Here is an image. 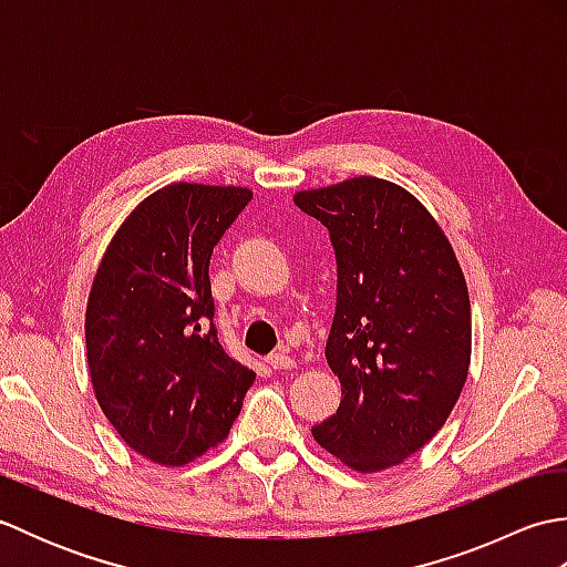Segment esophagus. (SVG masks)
<instances>
[{
  "label": "esophagus",
  "instance_id": "1",
  "mask_svg": "<svg viewBox=\"0 0 567 567\" xmlns=\"http://www.w3.org/2000/svg\"><path fill=\"white\" fill-rule=\"evenodd\" d=\"M265 363H268L272 370H287V368H295V360L290 358V353L280 348V351H272L268 358H265Z\"/></svg>",
  "mask_w": 567,
  "mask_h": 567
}]
</instances>
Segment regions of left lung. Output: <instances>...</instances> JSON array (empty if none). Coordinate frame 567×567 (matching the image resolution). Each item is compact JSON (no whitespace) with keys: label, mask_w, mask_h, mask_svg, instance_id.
Returning a JSON list of instances; mask_svg holds the SVG:
<instances>
[{"label":"left lung","mask_w":567,"mask_h":567,"mask_svg":"<svg viewBox=\"0 0 567 567\" xmlns=\"http://www.w3.org/2000/svg\"><path fill=\"white\" fill-rule=\"evenodd\" d=\"M339 268L327 363L341 404L311 429L358 473L402 463L445 424L470 365V297L441 226L380 177L297 192Z\"/></svg>","instance_id":"8db88e82"}]
</instances>
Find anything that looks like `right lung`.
Here are the masks:
<instances>
[{"label":"right lung","instance_id":"obj_1","mask_svg":"<svg viewBox=\"0 0 567 567\" xmlns=\"http://www.w3.org/2000/svg\"><path fill=\"white\" fill-rule=\"evenodd\" d=\"M246 187L167 185L131 212L94 275L84 341L94 394L128 449L185 465L221 443L256 372L214 327L209 260Z\"/></svg>","mask_w":567,"mask_h":567}]
</instances>
